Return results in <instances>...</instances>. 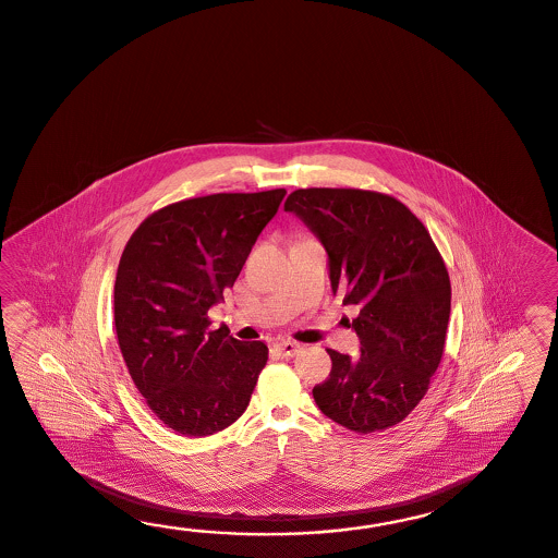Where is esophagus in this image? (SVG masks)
Wrapping results in <instances>:
<instances>
[{
  "label": "esophagus",
  "mask_w": 558,
  "mask_h": 558,
  "mask_svg": "<svg viewBox=\"0 0 558 558\" xmlns=\"http://www.w3.org/2000/svg\"><path fill=\"white\" fill-rule=\"evenodd\" d=\"M300 344L296 342H292V340H278L276 344H274V350L280 354V356H284V359H290V356H296L298 352H300Z\"/></svg>",
  "instance_id": "esophagus-1"
}]
</instances>
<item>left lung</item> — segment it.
<instances>
[{
  "instance_id": "1",
  "label": "left lung",
  "mask_w": 558,
  "mask_h": 558,
  "mask_svg": "<svg viewBox=\"0 0 558 558\" xmlns=\"http://www.w3.org/2000/svg\"><path fill=\"white\" fill-rule=\"evenodd\" d=\"M328 254L332 292L359 306L360 356L328 350L332 372L312 395L330 421L359 434L404 421L445 352L450 280L424 223L392 196L308 187L284 204Z\"/></svg>"
}]
</instances>
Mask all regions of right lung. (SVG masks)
Masks as SVG:
<instances>
[{
  "instance_id": "add662e5",
  "label": "right lung",
  "mask_w": 558,
  "mask_h": 558,
  "mask_svg": "<svg viewBox=\"0 0 558 558\" xmlns=\"http://www.w3.org/2000/svg\"><path fill=\"white\" fill-rule=\"evenodd\" d=\"M286 190L211 194L154 211L125 244L113 320L140 395L168 428L220 433L248 409L264 342L211 330L208 310L232 288Z\"/></svg>"
}]
</instances>
